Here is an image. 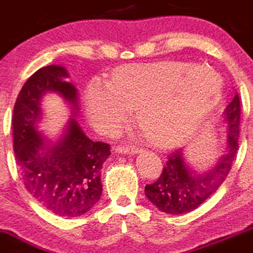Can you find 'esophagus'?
Listing matches in <instances>:
<instances>
[{"mask_svg":"<svg viewBox=\"0 0 253 253\" xmlns=\"http://www.w3.org/2000/svg\"><path fill=\"white\" fill-rule=\"evenodd\" d=\"M115 151L117 153H124V154H134L137 152H139V148L137 147H132V146H117L115 148Z\"/></svg>","mask_w":253,"mask_h":253,"instance_id":"obj_1","label":"esophagus"}]
</instances>
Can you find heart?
Wrapping results in <instances>:
<instances>
[{
    "mask_svg": "<svg viewBox=\"0 0 253 253\" xmlns=\"http://www.w3.org/2000/svg\"><path fill=\"white\" fill-rule=\"evenodd\" d=\"M219 95L220 80L211 69L170 60L125 65L111 82L96 78L85 101L90 120L104 133H115L137 107L149 141L170 146L197 127Z\"/></svg>",
    "mask_w": 253,
    "mask_h": 253,
    "instance_id": "obj_1",
    "label": "heart"
}]
</instances>
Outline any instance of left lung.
<instances>
[{"mask_svg":"<svg viewBox=\"0 0 253 253\" xmlns=\"http://www.w3.org/2000/svg\"><path fill=\"white\" fill-rule=\"evenodd\" d=\"M225 120L229 124L227 154L208 173H197L186 167L181 149H174L167 157L161 175L144 188L147 198L161 211L167 214H184L197 209L220 188L231 170L239 151L241 101L236 92L227 106Z\"/></svg>","mask_w":253,"mask_h":253,"instance_id":"obj_1","label":"left lung"}]
</instances>
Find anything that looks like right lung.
Masks as SVG:
<instances>
[{
    "label": "right lung",
    "instance_id": "1",
    "mask_svg": "<svg viewBox=\"0 0 253 253\" xmlns=\"http://www.w3.org/2000/svg\"><path fill=\"white\" fill-rule=\"evenodd\" d=\"M67 70L49 65L37 70L22 86L12 117L13 151L22 181L29 194L61 217H78L95 207L102 193L101 168L111 154L110 144L85 136L72 119L67 134L49 147L36 128L41 117V97L58 92L78 110L77 89L67 82Z\"/></svg>",
    "mask_w": 253,
    "mask_h": 253
}]
</instances>
